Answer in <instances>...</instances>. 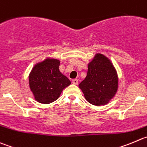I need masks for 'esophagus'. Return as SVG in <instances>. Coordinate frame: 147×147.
<instances>
[{
    "label": "esophagus",
    "mask_w": 147,
    "mask_h": 147,
    "mask_svg": "<svg viewBox=\"0 0 147 147\" xmlns=\"http://www.w3.org/2000/svg\"><path fill=\"white\" fill-rule=\"evenodd\" d=\"M72 83L74 84H75V85H77L78 83H79V81H78V79H73V80H72Z\"/></svg>",
    "instance_id": "1"
}]
</instances>
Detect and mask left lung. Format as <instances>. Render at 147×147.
<instances>
[{
	"label": "left lung",
	"instance_id": "left-lung-1",
	"mask_svg": "<svg viewBox=\"0 0 147 147\" xmlns=\"http://www.w3.org/2000/svg\"><path fill=\"white\" fill-rule=\"evenodd\" d=\"M79 87L90 104L107 105L115 95L118 88L117 71L110 59L101 53L96 54L88 64L87 75Z\"/></svg>",
	"mask_w": 147,
	"mask_h": 147
}]
</instances>
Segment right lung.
Listing matches in <instances>:
<instances>
[{
  "label": "right lung",
  "mask_w": 147,
  "mask_h": 147,
  "mask_svg": "<svg viewBox=\"0 0 147 147\" xmlns=\"http://www.w3.org/2000/svg\"><path fill=\"white\" fill-rule=\"evenodd\" d=\"M60 61L47 58L35 64L29 75V88L36 101L49 104L58 100L62 91L71 84L59 70Z\"/></svg>",
  "instance_id": "right-lung-1"
}]
</instances>
